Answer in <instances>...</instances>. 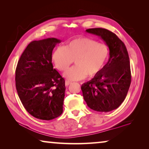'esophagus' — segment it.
Here are the masks:
<instances>
[{
  "instance_id": "1",
  "label": "esophagus",
  "mask_w": 149,
  "mask_h": 149,
  "mask_svg": "<svg viewBox=\"0 0 149 149\" xmlns=\"http://www.w3.org/2000/svg\"><path fill=\"white\" fill-rule=\"evenodd\" d=\"M71 84V81H70L68 80H65V86H68V85Z\"/></svg>"
}]
</instances>
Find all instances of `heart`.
Listing matches in <instances>:
<instances>
[{
  "instance_id": "heart-1",
  "label": "heart",
  "mask_w": 149,
  "mask_h": 149,
  "mask_svg": "<svg viewBox=\"0 0 149 149\" xmlns=\"http://www.w3.org/2000/svg\"><path fill=\"white\" fill-rule=\"evenodd\" d=\"M108 57L107 45L88 37H78L69 41L65 46L57 47L52 54L55 66L65 71L73 62L75 65L65 72L70 80H80L93 77L104 67Z\"/></svg>"
}]
</instances>
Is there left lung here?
Returning a JSON list of instances; mask_svg holds the SVG:
<instances>
[{
	"label": "left lung",
	"instance_id": "1",
	"mask_svg": "<svg viewBox=\"0 0 149 149\" xmlns=\"http://www.w3.org/2000/svg\"><path fill=\"white\" fill-rule=\"evenodd\" d=\"M86 31L99 36L106 42L110 57L102 69L81 85L83 96L92 110L110 112L120 107L129 90L132 81L129 55L124 43L109 30L92 28Z\"/></svg>",
	"mask_w": 149,
	"mask_h": 149
}]
</instances>
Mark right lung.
I'll return each mask as SVG.
<instances>
[{"instance_id": "right-lung-1", "label": "right lung", "mask_w": 149, "mask_h": 149, "mask_svg": "<svg viewBox=\"0 0 149 149\" xmlns=\"http://www.w3.org/2000/svg\"><path fill=\"white\" fill-rule=\"evenodd\" d=\"M60 42L56 38L32 41L17 62V95L26 110L37 119L50 120L63 112L65 80L52 63V50Z\"/></svg>"}]
</instances>
